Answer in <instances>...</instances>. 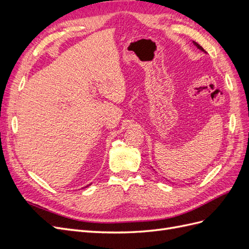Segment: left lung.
I'll list each match as a JSON object with an SVG mask.
<instances>
[{
	"label": "left lung",
	"mask_w": 249,
	"mask_h": 249,
	"mask_svg": "<svg viewBox=\"0 0 249 249\" xmlns=\"http://www.w3.org/2000/svg\"><path fill=\"white\" fill-rule=\"evenodd\" d=\"M193 43L195 44V46H196V47H197V49H199L200 51H202V52H205V53H206V51H205V50H203V49H202V47H200V46H199V44H198L197 42H195V41H193Z\"/></svg>",
	"instance_id": "obj_1"
}]
</instances>
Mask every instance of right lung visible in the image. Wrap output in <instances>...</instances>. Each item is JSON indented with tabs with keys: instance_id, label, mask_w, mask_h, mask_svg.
I'll return each instance as SVG.
<instances>
[{
	"instance_id": "1",
	"label": "right lung",
	"mask_w": 249,
	"mask_h": 249,
	"mask_svg": "<svg viewBox=\"0 0 249 249\" xmlns=\"http://www.w3.org/2000/svg\"><path fill=\"white\" fill-rule=\"evenodd\" d=\"M89 185H90V184H89ZM89 185H87V186H86V187H88V186H89Z\"/></svg>"
}]
</instances>
